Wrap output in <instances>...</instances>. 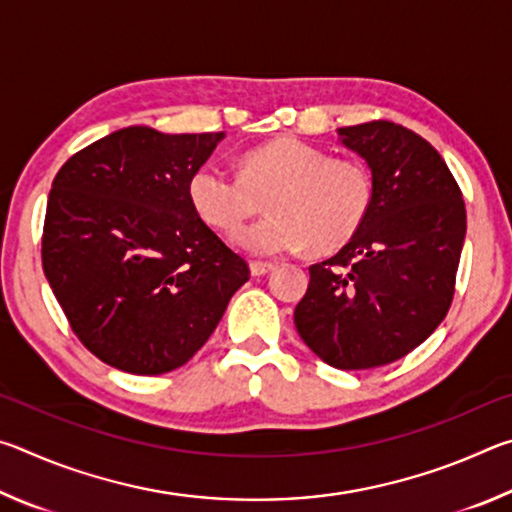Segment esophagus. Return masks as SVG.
Returning a JSON list of instances; mask_svg holds the SVG:
<instances>
[{
    "label": "esophagus",
    "instance_id": "esophagus-1",
    "mask_svg": "<svg viewBox=\"0 0 512 512\" xmlns=\"http://www.w3.org/2000/svg\"><path fill=\"white\" fill-rule=\"evenodd\" d=\"M273 268H275V264H273V262H250V273H253L255 277L271 273Z\"/></svg>",
    "mask_w": 512,
    "mask_h": 512
}]
</instances>
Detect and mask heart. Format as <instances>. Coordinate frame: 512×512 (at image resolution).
Listing matches in <instances>:
<instances>
[{
  "instance_id": "b5f03b06",
  "label": "heart",
  "mask_w": 512,
  "mask_h": 512,
  "mask_svg": "<svg viewBox=\"0 0 512 512\" xmlns=\"http://www.w3.org/2000/svg\"><path fill=\"white\" fill-rule=\"evenodd\" d=\"M187 189L194 212L228 235L268 198L273 214L237 237L255 255L298 253L307 246L316 255L336 253L361 230L372 205L370 171L359 160L332 158L298 137H277L246 151L241 173L207 162L192 173Z\"/></svg>"
}]
</instances>
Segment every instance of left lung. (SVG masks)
I'll return each instance as SVG.
<instances>
[{
    "instance_id": "obj_1",
    "label": "left lung",
    "mask_w": 512,
    "mask_h": 512,
    "mask_svg": "<svg viewBox=\"0 0 512 512\" xmlns=\"http://www.w3.org/2000/svg\"><path fill=\"white\" fill-rule=\"evenodd\" d=\"M368 162L366 223L334 257L309 266L293 323L329 366L368 370L429 339L452 307L465 241V203L445 160L393 121L339 128Z\"/></svg>"
}]
</instances>
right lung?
<instances>
[{"label":"right lung","mask_w":512,"mask_h":512,"mask_svg":"<svg viewBox=\"0 0 512 512\" xmlns=\"http://www.w3.org/2000/svg\"><path fill=\"white\" fill-rule=\"evenodd\" d=\"M223 133L128 126L74 153L51 185L42 268L94 357L133 375L203 348L250 268L189 203Z\"/></svg>","instance_id":"obj_1"}]
</instances>
